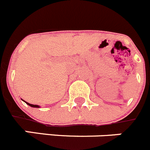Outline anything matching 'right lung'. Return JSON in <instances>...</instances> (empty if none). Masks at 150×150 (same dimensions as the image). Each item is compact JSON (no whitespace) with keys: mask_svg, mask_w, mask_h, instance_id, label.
Segmentation results:
<instances>
[{"mask_svg":"<svg viewBox=\"0 0 150 150\" xmlns=\"http://www.w3.org/2000/svg\"><path fill=\"white\" fill-rule=\"evenodd\" d=\"M26 102V101H25ZM26 104H28L29 105V106H30V107H39V106H38V105H34V104H31V103H28V102H26Z\"/></svg>","mask_w":150,"mask_h":150,"instance_id":"obj_1","label":"right lung"}]
</instances>
